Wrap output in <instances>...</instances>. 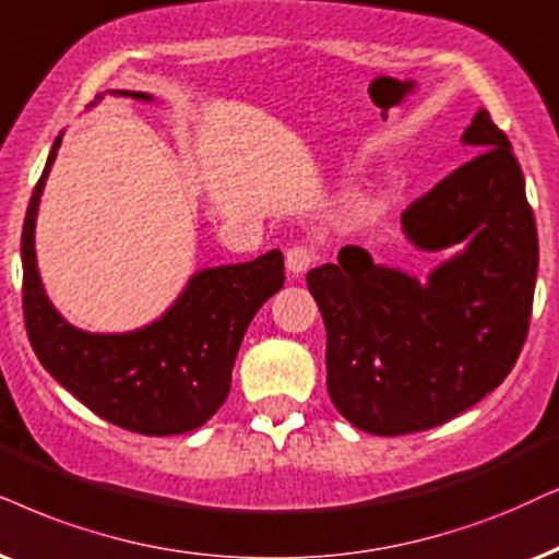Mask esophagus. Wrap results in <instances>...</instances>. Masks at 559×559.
<instances>
[{"label": "esophagus", "instance_id": "1", "mask_svg": "<svg viewBox=\"0 0 559 559\" xmlns=\"http://www.w3.org/2000/svg\"><path fill=\"white\" fill-rule=\"evenodd\" d=\"M314 258H317V252H314L312 245H307V242L292 245L286 250V267H288V273L301 275L304 271H309V267H312V263H314Z\"/></svg>", "mask_w": 559, "mask_h": 559}]
</instances>
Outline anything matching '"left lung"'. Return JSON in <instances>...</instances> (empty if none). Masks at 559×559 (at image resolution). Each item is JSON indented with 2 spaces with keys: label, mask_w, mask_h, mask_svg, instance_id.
<instances>
[{
  "label": "left lung",
  "mask_w": 559,
  "mask_h": 559,
  "mask_svg": "<svg viewBox=\"0 0 559 559\" xmlns=\"http://www.w3.org/2000/svg\"><path fill=\"white\" fill-rule=\"evenodd\" d=\"M462 141L477 154L402 214L426 252L462 245L426 284L361 247L307 273L328 330V392L358 430L441 426L511 373L532 320L539 239L511 141L477 110Z\"/></svg>",
  "instance_id": "8db88e82"
}]
</instances>
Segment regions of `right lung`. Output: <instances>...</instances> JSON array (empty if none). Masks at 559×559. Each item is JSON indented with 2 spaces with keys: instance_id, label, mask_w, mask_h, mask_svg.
Returning <instances> with one entry per match:
<instances>
[{
  "instance_id": "obj_1",
  "label": "right lung",
  "mask_w": 559,
  "mask_h": 559,
  "mask_svg": "<svg viewBox=\"0 0 559 559\" xmlns=\"http://www.w3.org/2000/svg\"><path fill=\"white\" fill-rule=\"evenodd\" d=\"M116 95L152 100L146 92ZM59 146L61 133L27 203L20 242L23 314L35 356L63 390L112 426L144 436L201 428L227 400L231 366L252 317L284 286V255L271 250L250 263L198 271L178 301L141 330H76L48 301L35 260V216Z\"/></svg>"
}]
</instances>
